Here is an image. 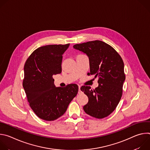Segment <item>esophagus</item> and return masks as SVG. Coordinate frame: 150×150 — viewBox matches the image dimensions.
I'll list each match as a JSON object with an SVG mask.
<instances>
[{"label":"esophagus","mask_w":150,"mask_h":150,"mask_svg":"<svg viewBox=\"0 0 150 150\" xmlns=\"http://www.w3.org/2000/svg\"><path fill=\"white\" fill-rule=\"evenodd\" d=\"M79 89H78V94H81V90H80V86H79Z\"/></svg>","instance_id":"34e87169"}]
</instances>
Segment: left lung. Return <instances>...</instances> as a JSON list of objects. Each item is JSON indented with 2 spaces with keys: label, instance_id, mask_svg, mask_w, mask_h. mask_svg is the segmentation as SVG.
Masks as SVG:
<instances>
[{
  "label": "left lung",
  "instance_id": "1",
  "mask_svg": "<svg viewBox=\"0 0 150 150\" xmlns=\"http://www.w3.org/2000/svg\"><path fill=\"white\" fill-rule=\"evenodd\" d=\"M73 47L88 56L89 75L98 77V86L94 90L85 85L81 87L88 97L83 110L97 119L108 116L115 110L122 96L125 75L121 56L111 46L100 40L76 44Z\"/></svg>",
  "mask_w": 150,
  "mask_h": 150
}]
</instances>
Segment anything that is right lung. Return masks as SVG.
<instances>
[{"label": "right lung", "mask_w": 150, "mask_h": 150, "mask_svg": "<svg viewBox=\"0 0 150 150\" xmlns=\"http://www.w3.org/2000/svg\"><path fill=\"white\" fill-rule=\"evenodd\" d=\"M69 44L46 45L35 50L24 65L23 85L30 106L40 119L52 121L62 116L76 96L78 87L71 83L56 87L53 76L62 72V54Z\"/></svg>", "instance_id": "1"}]
</instances>
